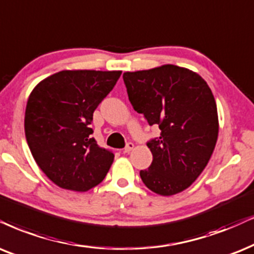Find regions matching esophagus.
Listing matches in <instances>:
<instances>
[{"mask_svg": "<svg viewBox=\"0 0 254 254\" xmlns=\"http://www.w3.org/2000/svg\"><path fill=\"white\" fill-rule=\"evenodd\" d=\"M133 143H131V142H129L127 144V146L124 147V153H129L130 151H132L133 150Z\"/></svg>", "mask_w": 254, "mask_h": 254, "instance_id": "34e87169", "label": "esophagus"}]
</instances>
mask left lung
Masks as SVG:
<instances>
[{"label":"left lung","instance_id":"obj_1","mask_svg":"<svg viewBox=\"0 0 254 254\" xmlns=\"http://www.w3.org/2000/svg\"><path fill=\"white\" fill-rule=\"evenodd\" d=\"M123 79L134 111L160 129L146 143L153 159L140 178L157 194L184 191L203 172L217 143L212 91L198 73L172 64L124 72Z\"/></svg>","mask_w":254,"mask_h":254}]
</instances>
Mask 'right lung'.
<instances>
[{"label": "right lung", "mask_w": 254, "mask_h": 254, "mask_svg": "<svg viewBox=\"0 0 254 254\" xmlns=\"http://www.w3.org/2000/svg\"><path fill=\"white\" fill-rule=\"evenodd\" d=\"M122 71L63 70L38 83L25 108V138L35 162L57 186L85 192L103 181L112 151L91 137L94 111Z\"/></svg>", "instance_id": "1"}]
</instances>
